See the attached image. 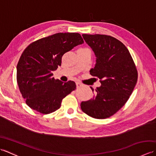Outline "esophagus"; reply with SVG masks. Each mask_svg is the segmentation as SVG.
<instances>
[{
	"label": "esophagus",
	"mask_w": 156,
	"mask_h": 156,
	"mask_svg": "<svg viewBox=\"0 0 156 156\" xmlns=\"http://www.w3.org/2000/svg\"><path fill=\"white\" fill-rule=\"evenodd\" d=\"M76 87H77L78 88H80L81 87H82V86H83L81 83H80V82H76Z\"/></svg>",
	"instance_id": "1"
}]
</instances>
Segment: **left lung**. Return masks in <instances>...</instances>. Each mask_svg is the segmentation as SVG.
<instances>
[{"label":"left lung","mask_w":156,"mask_h":156,"mask_svg":"<svg viewBox=\"0 0 156 156\" xmlns=\"http://www.w3.org/2000/svg\"><path fill=\"white\" fill-rule=\"evenodd\" d=\"M82 37L97 57L90 73L100 79L101 86L96 88L93 98L81 102V109L91 117L108 118L123 107L133 92L138 78L136 66L127 48L116 38L100 34Z\"/></svg>","instance_id":"8db88e82"}]
</instances>
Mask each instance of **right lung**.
<instances>
[{
	"label": "right lung",
	"mask_w": 156,
	"mask_h": 156,
	"mask_svg": "<svg viewBox=\"0 0 156 156\" xmlns=\"http://www.w3.org/2000/svg\"><path fill=\"white\" fill-rule=\"evenodd\" d=\"M78 33H58L29 44L16 66V80L26 104L42 114L60 108L62 99L74 90V82H62L52 77L65 53L82 44Z\"/></svg>",
	"instance_id": "obj_1"
}]
</instances>
